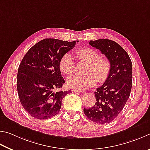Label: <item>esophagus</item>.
I'll return each mask as SVG.
<instances>
[{"mask_svg": "<svg viewBox=\"0 0 150 150\" xmlns=\"http://www.w3.org/2000/svg\"><path fill=\"white\" fill-rule=\"evenodd\" d=\"M72 91L73 93H81L82 92V91L81 90H76V89H72Z\"/></svg>", "mask_w": 150, "mask_h": 150, "instance_id": "34e87169", "label": "esophagus"}]
</instances>
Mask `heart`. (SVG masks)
Here are the masks:
<instances>
[{"label": "heart", "instance_id": "heart-1", "mask_svg": "<svg viewBox=\"0 0 150 150\" xmlns=\"http://www.w3.org/2000/svg\"><path fill=\"white\" fill-rule=\"evenodd\" d=\"M78 60L86 62L87 76L73 75L68 77L67 83L69 87L76 90H86L96 86L97 83H103L108 78L111 65L109 60L99 57V54L91 48L82 47L75 51ZM59 70L62 74L70 75L74 72L75 62L70 54L65 53L60 57L59 62Z\"/></svg>", "mask_w": 150, "mask_h": 150}]
</instances>
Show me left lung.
Returning <instances> with one entry per match:
<instances>
[{
  "mask_svg": "<svg viewBox=\"0 0 150 150\" xmlns=\"http://www.w3.org/2000/svg\"><path fill=\"white\" fill-rule=\"evenodd\" d=\"M91 46L99 49L109 60V76L95 91L94 106L83 109L89 120L99 124L112 121L124 108L132 86V64L125 49L116 42L107 39L90 41Z\"/></svg>",
  "mask_w": 150,
  "mask_h": 150,
  "instance_id": "8db88e82",
  "label": "left lung"
}]
</instances>
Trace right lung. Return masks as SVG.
Listing matches in <instances>:
<instances>
[{
  "label": "right lung",
  "instance_id": "add662e5",
  "mask_svg": "<svg viewBox=\"0 0 150 150\" xmlns=\"http://www.w3.org/2000/svg\"><path fill=\"white\" fill-rule=\"evenodd\" d=\"M76 43L44 39L23 57L18 70L17 90L22 105L31 117L47 119L60 111L63 98L70 90L55 91L65 82L59 70V60Z\"/></svg>",
  "mask_w": 150,
  "mask_h": 150
}]
</instances>
